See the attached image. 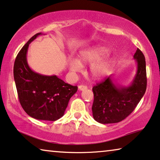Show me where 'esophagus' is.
<instances>
[{
    "mask_svg": "<svg viewBox=\"0 0 160 160\" xmlns=\"http://www.w3.org/2000/svg\"><path fill=\"white\" fill-rule=\"evenodd\" d=\"M87 89V86H84V85H80L78 86V89L80 90V91H83V90H85Z\"/></svg>",
    "mask_w": 160,
    "mask_h": 160,
    "instance_id": "obj_1",
    "label": "esophagus"
}]
</instances>
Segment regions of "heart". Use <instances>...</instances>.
<instances>
[{"mask_svg":"<svg viewBox=\"0 0 160 160\" xmlns=\"http://www.w3.org/2000/svg\"><path fill=\"white\" fill-rule=\"evenodd\" d=\"M108 50L103 46H94L89 49L79 52L78 59L70 58L68 59L69 70L73 74L81 72L83 69V64L91 63L90 71L94 78H100L105 74L110 66V60L108 58L102 57L107 54ZM101 59H99V58ZM98 61L97 62L96 61Z\"/></svg>","mask_w":160,"mask_h":160,"instance_id":"b5f03b06","label":"heart"}]
</instances>
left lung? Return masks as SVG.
Listing matches in <instances>:
<instances>
[{
	"instance_id": "1",
	"label": "left lung",
	"mask_w": 160,
	"mask_h": 160,
	"mask_svg": "<svg viewBox=\"0 0 160 160\" xmlns=\"http://www.w3.org/2000/svg\"><path fill=\"white\" fill-rule=\"evenodd\" d=\"M133 59L137 68L130 85L116 84L111 75L92 88V115L99 123H115L124 120L133 112L144 95L147 89L146 61L144 55L138 48Z\"/></svg>"
}]
</instances>
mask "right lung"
Returning <instances> with one entry per match:
<instances>
[{"mask_svg":"<svg viewBox=\"0 0 160 160\" xmlns=\"http://www.w3.org/2000/svg\"><path fill=\"white\" fill-rule=\"evenodd\" d=\"M42 34H34L18 53L13 78L20 104L27 115L37 120L55 121L64 115L78 87L66 84L56 75H42L30 68L27 59L29 45Z\"/></svg>","mask_w":160,"mask_h":160,"instance_id":"right-lung-1","label":"right lung"}]
</instances>
